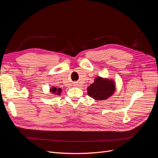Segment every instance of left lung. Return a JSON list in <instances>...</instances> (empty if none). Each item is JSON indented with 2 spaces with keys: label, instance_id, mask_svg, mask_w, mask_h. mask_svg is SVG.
Masks as SVG:
<instances>
[{
  "label": "left lung",
  "instance_id": "left-lung-1",
  "mask_svg": "<svg viewBox=\"0 0 158 158\" xmlns=\"http://www.w3.org/2000/svg\"><path fill=\"white\" fill-rule=\"evenodd\" d=\"M114 89L115 85L113 80L98 77L88 88V94L89 97L100 101L112 95Z\"/></svg>",
  "mask_w": 158,
  "mask_h": 158
}]
</instances>
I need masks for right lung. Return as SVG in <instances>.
Masks as SVG:
<instances>
[{
  "label": "right lung",
  "mask_w": 158,
  "mask_h": 158,
  "mask_svg": "<svg viewBox=\"0 0 158 158\" xmlns=\"http://www.w3.org/2000/svg\"><path fill=\"white\" fill-rule=\"evenodd\" d=\"M51 92H52V93H54V94L57 93V94L60 95V93L61 92V89H60V88H58V89H57L56 88L53 87V88H52V89H51Z\"/></svg>",
  "instance_id": "right-lung-1"
}]
</instances>
